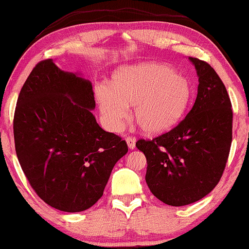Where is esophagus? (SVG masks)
I'll use <instances>...</instances> for the list:
<instances>
[{"mask_svg": "<svg viewBox=\"0 0 249 249\" xmlns=\"http://www.w3.org/2000/svg\"><path fill=\"white\" fill-rule=\"evenodd\" d=\"M135 139H134V137H132V136H128V137H126V143H127V145H128V147L131 148V149H134L135 148Z\"/></svg>", "mask_w": 249, "mask_h": 249, "instance_id": "34e87169", "label": "esophagus"}]
</instances>
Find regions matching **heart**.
<instances>
[{
    "instance_id": "heart-1",
    "label": "heart",
    "mask_w": 249,
    "mask_h": 249,
    "mask_svg": "<svg viewBox=\"0 0 249 249\" xmlns=\"http://www.w3.org/2000/svg\"><path fill=\"white\" fill-rule=\"evenodd\" d=\"M96 97L101 113L113 131L128 118V106L142 129L149 135L173 127L187 108L191 83L167 65L149 62L122 66L112 75L109 86L98 84Z\"/></svg>"
}]
</instances>
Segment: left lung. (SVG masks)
I'll return each instance as SVG.
<instances>
[{
	"label": "left lung",
	"instance_id": "obj_1",
	"mask_svg": "<svg viewBox=\"0 0 249 249\" xmlns=\"http://www.w3.org/2000/svg\"><path fill=\"white\" fill-rule=\"evenodd\" d=\"M198 75L195 103L179 124L136 147L147 160L146 183L153 195L171 206L195 203L215 188L230 155L231 103L215 70L189 57Z\"/></svg>",
	"mask_w": 249,
	"mask_h": 249
}]
</instances>
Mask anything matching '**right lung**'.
<instances>
[{
	"label": "right lung",
	"mask_w": 249,
	"mask_h": 249,
	"mask_svg": "<svg viewBox=\"0 0 249 249\" xmlns=\"http://www.w3.org/2000/svg\"><path fill=\"white\" fill-rule=\"evenodd\" d=\"M92 83L41 61L19 92L13 131L27 180L44 202L62 212L92 207L103 195L127 144L97 124Z\"/></svg>",
	"instance_id": "right-lung-1"
}]
</instances>
